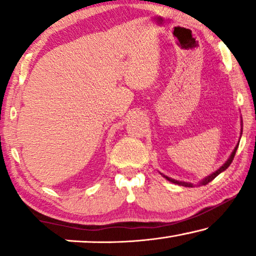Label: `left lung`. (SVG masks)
Masks as SVG:
<instances>
[{"label":"left lung","mask_w":256,"mask_h":256,"mask_svg":"<svg viewBox=\"0 0 256 256\" xmlns=\"http://www.w3.org/2000/svg\"><path fill=\"white\" fill-rule=\"evenodd\" d=\"M241 122H242V121H241ZM241 126H242V124H241ZM241 134H242V128H241ZM238 146H239V143H238V144L236 146V148H234V150H233V152H232V154H230V156L228 157V160H227L226 162L224 163L222 166H220L218 170L214 171V172L211 174H208V177L202 178V180H199L197 185H206V184H208L210 182L214 180V178H216V176H218L219 174H222V171H225V170L227 169V168H228V166H230V163H232V160H233V158H234V156H236V149H238ZM162 174V176H163L164 178H166V180H168L171 182V183H174V184L182 185V186H185V188H194V184H192V183H188V182L177 180H174V178H171V177H168V176H166V174Z\"/></svg>","instance_id":"8db88e82"}]
</instances>
